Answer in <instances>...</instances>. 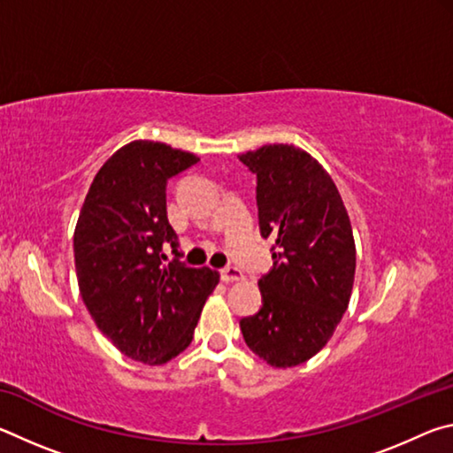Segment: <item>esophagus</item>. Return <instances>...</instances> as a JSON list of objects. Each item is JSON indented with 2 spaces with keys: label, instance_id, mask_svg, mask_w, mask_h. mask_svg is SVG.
<instances>
[{
  "label": "esophagus",
  "instance_id": "34e87169",
  "mask_svg": "<svg viewBox=\"0 0 453 453\" xmlns=\"http://www.w3.org/2000/svg\"><path fill=\"white\" fill-rule=\"evenodd\" d=\"M219 275H221V281H226V283L243 280V273L234 265H227V267H224V270H219Z\"/></svg>",
  "mask_w": 453,
  "mask_h": 453
}]
</instances>
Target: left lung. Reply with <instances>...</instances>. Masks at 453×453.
Here are the masks:
<instances>
[{
	"label": "left lung",
	"instance_id": "1",
	"mask_svg": "<svg viewBox=\"0 0 453 453\" xmlns=\"http://www.w3.org/2000/svg\"><path fill=\"white\" fill-rule=\"evenodd\" d=\"M256 173L259 232L273 267L259 280L262 310L240 321L248 348L273 367L308 362L348 310L356 275L351 224L329 173L308 151L270 143L242 153Z\"/></svg>",
	"mask_w": 453,
	"mask_h": 453
}]
</instances>
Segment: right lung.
<instances>
[{
	"label": "right lung",
	"instance_id": "right-lung-1",
	"mask_svg": "<svg viewBox=\"0 0 453 453\" xmlns=\"http://www.w3.org/2000/svg\"><path fill=\"white\" fill-rule=\"evenodd\" d=\"M199 162L162 142L119 148L91 181L73 234L83 303L107 340L135 362L162 365L194 340L219 273L180 262L167 219V180ZM176 257L165 264L163 245Z\"/></svg>",
	"mask_w": 453,
	"mask_h": 453
}]
</instances>
